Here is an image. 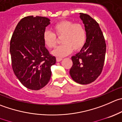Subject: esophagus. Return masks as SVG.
I'll use <instances>...</instances> for the list:
<instances>
[{"label":"esophagus","mask_w":122,"mask_h":122,"mask_svg":"<svg viewBox=\"0 0 122 122\" xmlns=\"http://www.w3.org/2000/svg\"><path fill=\"white\" fill-rule=\"evenodd\" d=\"M56 61H57V62H60V61H62V58H56Z\"/></svg>","instance_id":"esophagus-1"}]
</instances>
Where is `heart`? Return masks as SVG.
I'll return each mask as SVG.
<instances>
[{
	"mask_svg": "<svg viewBox=\"0 0 122 122\" xmlns=\"http://www.w3.org/2000/svg\"><path fill=\"white\" fill-rule=\"evenodd\" d=\"M54 34L49 31L43 33V42L48 48H55L57 42L56 36L61 37L62 45L58 46L52 52L57 57H64L69 55L72 51H78L85 45L86 41V33L83 26L80 23H74L70 20H63L53 27Z\"/></svg>",
	"mask_w": 122,
	"mask_h": 122,
	"instance_id": "heart-1",
	"label": "heart"
}]
</instances>
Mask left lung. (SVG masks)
<instances>
[{"instance_id":"left-lung-1","label":"left lung","mask_w":122,"mask_h":122,"mask_svg":"<svg viewBox=\"0 0 122 122\" xmlns=\"http://www.w3.org/2000/svg\"><path fill=\"white\" fill-rule=\"evenodd\" d=\"M80 18L85 25L86 41L80 51L71 57L70 74L76 83L86 85L95 81L102 72L106 44L98 23L87 14L80 13Z\"/></svg>"}]
</instances>
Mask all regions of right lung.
I'll use <instances>...</instances> for the list:
<instances>
[{
  "instance_id": "add662e5",
  "label": "right lung",
  "mask_w": 122,
  "mask_h": 122,
  "mask_svg": "<svg viewBox=\"0 0 122 122\" xmlns=\"http://www.w3.org/2000/svg\"><path fill=\"white\" fill-rule=\"evenodd\" d=\"M43 16H28L18 23L10 42L14 74L27 88L39 90L51 77V67L56 58L49 54L43 42V33L50 24Z\"/></svg>"
}]
</instances>
